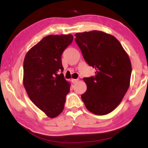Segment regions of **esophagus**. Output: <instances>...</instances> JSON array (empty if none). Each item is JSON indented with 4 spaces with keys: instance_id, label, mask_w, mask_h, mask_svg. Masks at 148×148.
<instances>
[{
    "instance_id": "obj_1",
    "label": "esophagus",
    "mask_w": 148,
    "mask_h": 148,
    "mask_svg": "<svg viewBox=\"0 0 148 148\" xmlns=\"http://www.w3.org/2000/svg\"><path fill=\"white\" fill-rule=\"evenodd\" d=\"M78 81H79V79H72L73 84H76V82H78Z\"/></svg>"
}]
</instances>
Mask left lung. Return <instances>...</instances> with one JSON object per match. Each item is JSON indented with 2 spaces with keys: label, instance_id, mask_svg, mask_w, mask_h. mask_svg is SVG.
Returning <instances> with one entry per match:
<instances>
[{
  "label": "left lung",
  "instance_id": "1",
  "mask_svg": "<svg viewBox=\"0 0 148 148\" xmlns=\"http://www.w3.org/2000/svg\"><path fill=\"white\" fill-rule=\"evenodd\" d=\"M84 60L96 69L95 76L84 78L87 90L81 95L86 108L95 115L111 113L130 87L132 64L120 42L99 30L75 34Z\"/></svg>",
  "mask_w": 148,
  "mask_h": 148
}]
</instances>
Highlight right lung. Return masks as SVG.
<instances>
[{
	"mask_svg": "<svg viewBox=\"0 0 148 148\" xmlns=\"http://www.w3.org/2000/svg\"><path fill=\"white\" fill-rule=\"evenodd\" d=\"M72 35H50L27 52L23 61V83L28 97L49 118L64 109L70 84L64 79L61 56L73 41Z\"/></svg>",
	"mask_w": 148,
	"mask_h": 148,
	"instance_id": "obj_1",
	"label": "right lung"
}]
</instances>
